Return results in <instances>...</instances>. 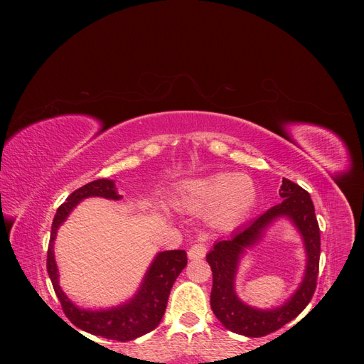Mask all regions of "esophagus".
<instances>
[{"label": "esophagus", "mask_w": 364, "mask_h": 364, "mask_svg": "<svg viewBox=\"0 0 364 364\" xmlns=\"http://www.w3.org/2000/svg\"><path fill=\"white\" fill-rule=\"evenodd\" d=\"M206 255V245L205 243H196L188 250V258L190 259H199Z\"/></svg>", "instance_id": "1"}]
</instances>
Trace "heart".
Segmentation results:
<instances>
[{
	"label": "heart",
	"mask_w": 364,
	"mask_h": 364,
	"mask_svg": "<svg viewBox=\"0 0 364 364\" xmlns=\"http://www.w3.org/2000/svg\"><path fill=\"white\" fill-rule=\"evenodd\" d=\"M255 202L257 186L249 176L228 173L183 182L171 197V203L185 211L209 209L211 220L218 226L241 222Z\"/></svg>",
	"instance_id": "obj_1"
}]
</instances>
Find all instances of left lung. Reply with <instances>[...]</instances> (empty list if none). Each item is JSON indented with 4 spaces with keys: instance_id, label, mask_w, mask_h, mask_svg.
Instances as JSON below:
<instances>
[{
    "instance_id": "obj_1",
    "label": "left lung",
    "mask_w": 364,
    "mask_h": 364,
    "mask_svg": "<svg viewBox=\"0 0 364 364\" xmlns=\"http://www.w3.org/2000/svg\"><path fill=\"white\" fill-rule=\"evenodd\" d=\"M279 196L282 197L281 203L272 206L253 222L235 230L228 240L215 241L214 247L206 255V261L213 270V311L226 329L246 337H264L278 331L305 310L316 290L321 258V230L313 200L304 188L289 179H282ZM278 218L290 219L303 237L307 255L306 272L300 287L287 301L274 309L261 311L239 299L235 291V277L245 250L260 240L265 229Z\"/></svg>"
}]
</instances>
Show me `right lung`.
<instances>
[{
  "instance_id": "right-lung-1",
  "label": "right lung",
  "mask_w": 364,
  "mask_h": 364,
  "mask_svg": "<svg viewBox=\"0 0 364 364\" xmlns=\"http://www.w3.org/2000/svg\"><path fill=\"white\" fill-rule=\"evenodd\" d=\"M87 197H103L109 200L123 199V196L117 191L115 181L97 179L71 193L67 202L59 206L51 225L47 252V272L53 289L59 297L65 316L70 318L74 326L92 336L118 341L138 338L153 331L159 325L165 308H167L173 284L186 266V252H159L142 278L138 291L123 304L105 308V310H86V308L77 306L59 285V269L56 259H54V240H56L58 229L68 218L73 209Z\"/></svg>"
}]
</instances>
